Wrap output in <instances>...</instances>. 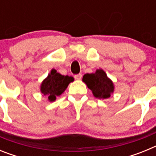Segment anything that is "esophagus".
I'll return each instance as SVG.
<instances>
[{
	"label": "esophagus",
	"instance_id": "34e87169",
	"mask_svg": "<svg viewBox=\"0 0 156 156\" xmlns=\"http://www.w3.org/2000/svg\"><path fill=\"white\" fill-rule=\"evenodd\" d=\"M75 79L77 80H81V78H82V74H77V75H75Z\"/></svg>",
	"mask_w": 156,
	"mask_h": 156
}]
</instances>
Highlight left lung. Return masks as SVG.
<instances>
[{"instance_id":"obj_1","label":"left lung","mask_w":156,"mask_h":156,"mask_svg":"<svg viewBox=\"0 0 156 156\" xmlns=\"http://www.w3.org/2000/svg\"><path fill=\"white\" fill-rule=\"evenodd\" d=\"M82 80L98 99L108 98L115 90L113 82L102 69H97L94 73L84 74Z\"/></svg>"}]
</instances>
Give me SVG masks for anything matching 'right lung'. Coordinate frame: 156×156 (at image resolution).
Instances as JSON below:
<instances>
[{
  "mask_svg": "<svg viewBox=\"0 0 156 156\" xmlns=\"http://www.w3.org/2000/svg\"><path fill=\"white\" fill-rule=\"evenodd\" d=\"M74 78L69 76H63L57 73V70L52 69L50 73L41 83L40 90L42 94L48 96V100L53 102L56 97L61 95L71 82H73Z\"/></svg>",
  "mask_w": 156,
  "mask_h": 156,
  "instance_id": "obj_1",
  "label": "right lung"
}]
</instances>
